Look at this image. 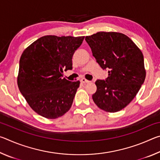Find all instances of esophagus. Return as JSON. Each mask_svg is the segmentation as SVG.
Returning a JSON list of instances; mask_svg holds the SVG:
<instances>
[{
  "label": "esophagus",
  "mask_w": 160,
  "mask_h": 160,
  "mask_svg": "<svg viewBox=\"0 0 160 160\" xmlns=\"http://www.w3.org/2000/svg\"><path fill=\"white\" fill-rule=\"evenodd\" d=\"M80 82L82 83H89V82H90V81L86 80L85 78H82V79L80 80Z\"/></svg>",
  "instance_id": "obj_1"
}]
</instances>
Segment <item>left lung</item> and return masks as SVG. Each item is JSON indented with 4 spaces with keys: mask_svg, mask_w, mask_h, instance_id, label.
Returning <instances> with one entry per match:
<instances>
[{
    "mask_svg": "<svg viewBox=\"0 0 160 160\" xmlns=\"http://www.w3.org/2000/svg\"><path fill=\"white\" fill-rule=\"evenodd\" d=\"M85 40L103 69H109L106 80L95 82L92 95L99 109L114 113L130 104L141 88L146 76L141 50L128 37L114 32H99Z\"/></svg>",
    "mask_w": 160,
    "mask_h": 160,
    "instance_id": "left-lung-1",
    "label": "left lung"
}]
</instances>
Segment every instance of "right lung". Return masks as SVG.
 I'll return each mask as SVG.
<instances>
[{
  "label": "right lung",
  "instance_id": "add662e5",
  "mask_svg": "<svg viewBox=\"0 0 160 160\" xmlns=\"http://www.w3.org/2000/svg\"><path fill=\"white\" fill-rule=\"evenodd\" d=\"M85 37H40L22 53L18 86L32 109L43 117L55 119L72 106L80 81L62 78L72 69V57Z\"/></svg>",
  "mask_w": 160,
  "mask_h": 160
}]
</instances>
